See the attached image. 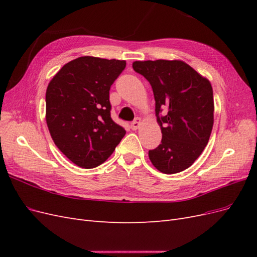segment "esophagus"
<instances>
[{"instance_id": "esophagus-1", "label": "esophagus", "mask_w": 257, "mask_h": 257, "mask_svg": "<svg viewBox=\"0 0 257 257\" xmlns=\"http://www.w3.org/2000/svg\"><path fill=\"white\" fill-rule=\"evenodd\" d=\"M141 125H142V120L139 119V118H136L134 120V122L131 124V128L133 130V131H136V130L139 128V126H141Z\"/></svg>"}]
</instances>
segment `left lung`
I'll use <instances>...</instances> for the list:
<instances>
[{"instance_id":"left-lung-1","label":"left lung","mask_w":257,"mask_h":257,"mask_svg":"<svg viewBox=\"0 0 257 257\" xmlns=\"http://www.w3.org/2000/svg\"><path fill=\"white\" fill-rule=\"evenodd\" d=\"M134 71L150 82L162 143L149 151L163 174L183 172L209 142L213 126V91L210 81L181 60L135 61ZM168 113L160 117L159 112Z\"/></svg>"}]
</instances>
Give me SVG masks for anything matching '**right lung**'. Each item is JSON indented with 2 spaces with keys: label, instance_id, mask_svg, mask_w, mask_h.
<instances>
[{
  "label": "right lung",
  "instance_id": "1",
  "mask_svg": "<svg viewBox=\"0 0 257 257\" xmlns=\"http://www.w3.org/2000/svg\"><path fill=\"white\" fill-rule=\"evenodd\" d=\"M123 60L84 56L68 62L46 91V122L53 143L81 168L110 157L125 130L110 116L109 90L125 68Z\"/></svg>",
  "mask_w": 257,
  "mask_h": 257
}]
</instances>
